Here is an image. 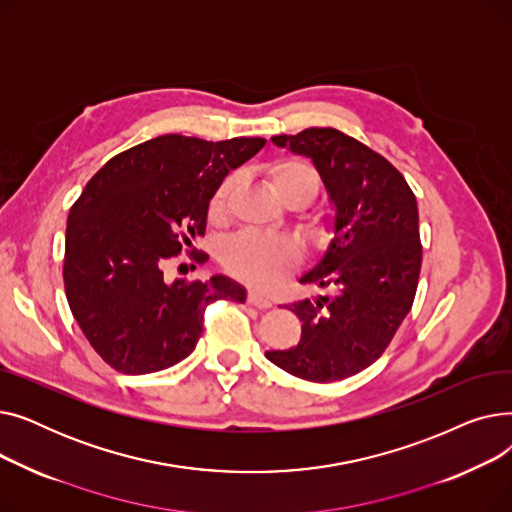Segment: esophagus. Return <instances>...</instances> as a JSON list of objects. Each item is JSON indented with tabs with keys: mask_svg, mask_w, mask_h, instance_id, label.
Masks as SVG:
<instances>
[{
	"mask_svg": "<svg viewBox=\"0 0 512 512\" xmlns=\"http://www.w3.org/2000/svg\"><path fill=\"white\" fill-rule=\"evenodd\" d=\"M247 301H249V305H253L257 309H270L272 307L270 299L263 297V294H259V292H253V290L247 294Z\"/></svg>",
	"mask_w": 512,
	"mask_h": 512,
	"instance_id": "1",
	"label": "esophagus"
}]
</instances>
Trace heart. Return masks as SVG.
<instances>
[{
	"label": "heart",
	"instance_id": "obj_1",
	"mask_svg": "<svg viewBox=\"0 0 512 512\" xmlns=\"http://www.w3.org/2000/svg\"><path fill=\"white\" fill-rule=\"evenodd\" d=\"M267 180H270L276 197L286 205L303 207L315 199L319 191V174L301 157H280L267 166ZM232 191V178H226L211 199V213L220 215L226 209ZM220 259L226 270L238 280L257 288L276 284L282 274L297 263V247L282 238H263L251 232H242L230 238Z\"/></svg>",
	"mask_w": 512,
	"mask_h": 512
}]
</instances>
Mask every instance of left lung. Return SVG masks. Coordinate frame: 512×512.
<instances>
[{"mask_svg":"<svg viewBox=\"0 0 512 512\" xmlns=\"http://www.w3.org/2000/svg\"><path fill=\"white\" fill-rule=\"evenodd\" d=\"M272 141L313 159L336 207L330 247L301 278L336 294L292 303L301 340L265 357L307 382L351 378L382 357L413 307L423 255L417 199L384 155L336 128Z\"/></svg>","mask_w":512,"mask_h":512,"instance_id":"left-lung-1","label":"left lung"}]
</instances>
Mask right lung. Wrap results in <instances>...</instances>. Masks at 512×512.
<instances>
[{
    "mask_svg": "<svg viewBox=\"0 0 512 512\" xmlns=\"http://www.w3.org/2000/svg\"><path fill=\"white\" fill-rule=\"evenodd\" d=\"M263 145L164 134L118 153L87 182L68 215L64 286L107 365L128 375L168 369L195 351L207 305L245 303V288L226 276L168 284L161 267L193 249L222 180Z\"/></svg>",
    "mask_w": 512,
    "mask_h": 512,
    "instance_id": "1",
    "label": "right lung"
}]
</instances>
